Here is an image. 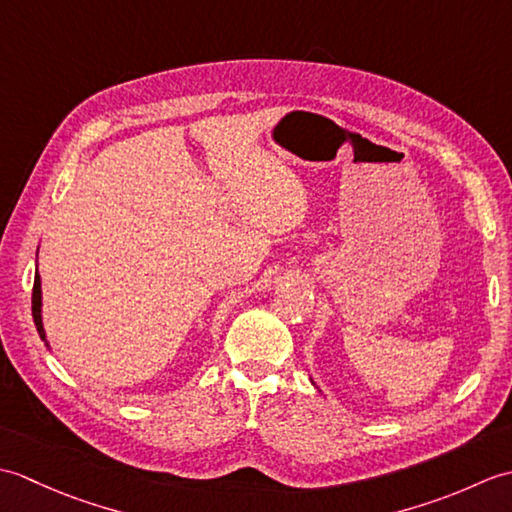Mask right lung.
<instances>
[{
	"mask_svg": "<svg viewBox=\"0 0 512 512\" xmlns=\"http://www.w3.org/2000/svg\"><path fill=\"white\" fill-rule=\"evenodd\" d=\"M32 319H35L39 336L46 341V332H43V323H41V279H39V273L35 275V286H32Z\"/></svg>",
	"mask_w": 512,
	"mask_h": 512,
	"instance_id": "right-lung-1",
	"label": "right lung"
}]
</instances>
